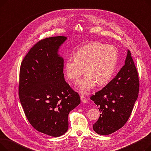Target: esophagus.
<instances>
[{
  "mask_svg": "<svg viewBox=\"0 0 151 151\" xmlns=\"http://www.w3.org/2000/svg\"><path fill=\"white\" fill-rule=\"evenodd\" d=\"M81 100L82 101V102L84 103V104H86V103H87V99L86 98V97L84 96H81Z\"/></svg>",
  "mask_w": 151,
  "mask_h": 151,
  "instance_id": "1",
  "label": "esophagus"
}]
</instances>
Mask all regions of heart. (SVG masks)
Wrapping results in <instances>:
<instances>
[{
	"label": "heart",
	"instance_id": "b5f03b06",
	"mask_svg": "<svg viewBox=\"0 0 151 151\" xmlns=\"http://www.w3.org/2000/svg\"><path fill=\"white\" fill-rule=\"evenodd\" d=\"M118 57V50L114 46L92 43L78 50L75 58L67 59L65 72L68 78L76 81L86 70L88 74L78 81L76 88L81 93H88L96 83L98 86H104L111 80Z\"/></svg>",
	"mask_w": 151,
	"mask_h": 151
}]
</instances>
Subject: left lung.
Here are the masks:
<instances>
[{"label":"left lung","instance_id":"obj_1","mask_svg":"<svg viewBox=\"0 0 151 151\" xmlns=\"http://www.w3.org/2000/svg\"><path fill=\"white\" fill-rule=\"evenodd\" d=\"M139 89L138 71L128 50L125 65L115 78L91 97L101 113L93 130L108 135L122 127L130 116Z\"/></svg>","mask_w":151,"mask_h":151}]
</instances>
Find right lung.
Returning a JSON list of instances; mask_svg holds the SVG:
<instances>
[{
  "mask_svg": "<svg viewBox=\"0 0 151 151\" xmlns=\"http://www.w3.org/2000/svg\"><path fill=\"white\" fill-rule=\"evenodd\" d=\"M67 37L44 38L23 59L19 71V96L29 123L51 137L64 134L68 116L80 104L79 94L65 81L63 59L58 52Z\"/></svg>",
  "mask_w": 151,
  "mask_h": 151,
  "instance_id": "add662e5",
  "label": "right lung"
}]
</instances>
